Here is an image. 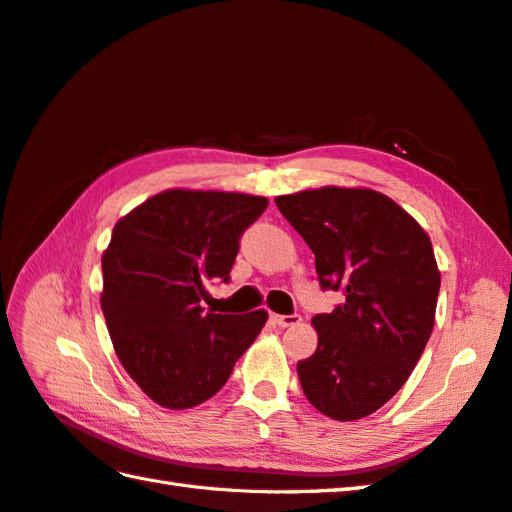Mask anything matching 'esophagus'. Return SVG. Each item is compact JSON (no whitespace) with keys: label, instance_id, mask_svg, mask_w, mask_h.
Returning <instances> with one entry per match:
<instances>
[{"label":"esophagus","instance_id":"esophagus-1","mask_svg":"<svg viewBox=\"0 0 512 512\" xmlns=\"http://www.w3.org/2000/svg\"><path fill=\"white\" fill-rule=\"evenodd\" d=\"M271 319L278 328H291V326H297V323L302 321V317H299V315H271Z\"/></svg>","mask_w":512,"mask_h":512}]
</instances>
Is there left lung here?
<instances>
[{
  "instance_id": "obj_1",
  "label": "left lung",
  "mask_w": 512,
  "mask_h": 512,
  "mask_svg": "<svg viewBox=\"0 0 512 512\" xmlns=\"http://www.w3.org/2000/svg\"><path fill=\"white\" fill-rule=\"evenodd\" d=\"M276 206L313 249L321 289L345 295L313 317L317 350L297 363L304 395L336 421L363 419L402 389L432 334L441 289L432 243L369 189L323 186Z\"/></svg>"
}]
</instances>
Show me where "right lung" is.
<instances>
[{"label":"right lung","mask_w":512,"mask_h":512,"mask_svg":"<svg viewBox=\"0 0 512 512\" xmlns=\"http://www.w3.org/2000/svg\"><path fill=\"white\" fill-rule=\"evenodd\" d=\"M267 197L173 189L117 221L102 256V310L123 369L171 410L210 400L263 330L267 313L204 310L228 282L241 234Z\"/></svg>","instance_id":"obj_1"}]
</instances>
